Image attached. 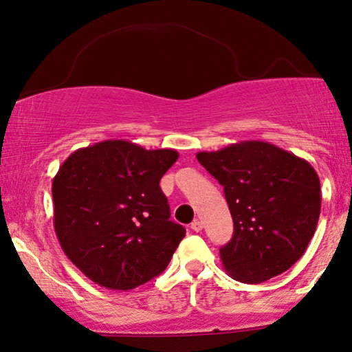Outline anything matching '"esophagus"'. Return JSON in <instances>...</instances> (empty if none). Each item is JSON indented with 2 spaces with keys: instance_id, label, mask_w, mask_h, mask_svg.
<instances>
[{
  "instance_id": "esophagus-1",
  "label": "esophagus",
  "mask_w": 352,
  "mask_h": 352,
  "mask_svg": "<svg viewBox=\"0 0 352 352\" xmlns=\"http://www.w3.org/2000/svg\"><path fill=\"white\" fill-rule=\"evenodd\" d=\"M191 230L196 231V232H199V231L202 230V221H199V220L192 221V223H191Z\"/></svg>"
}]
</instances>
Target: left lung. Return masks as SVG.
<instances>
[{
	"instance_id": "1",
	"label": "left lung",
	"mask_w": 352,
	"mask_h": 352,
	"mask_svg": "<svg viewBox=\"0 0 352 352\" xmlns=\"http://www.w3.org/2000/svg\"><path fill=\"white\" fill-rule=\"evenodd\" d=\"M197 161L223 186L234 232L220 249L226 273L260 284L284 273L305 254L320 214V182L308 161L247 140Z\"/></svg>"
}]
</instances>
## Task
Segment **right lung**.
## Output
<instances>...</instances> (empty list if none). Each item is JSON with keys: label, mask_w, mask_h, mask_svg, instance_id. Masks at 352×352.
I'll use <instances>...</instances> for the list:
<instances>
[{"label": "right lung", "mask_w": 352, "mask_h": 352, "mask_svg": "<svg viewBox=\"0 0 352 352\" xmlns=\"http://www.w3.org/2000/svg\"><path fill=\"white\" fill-rule=\"evenodd\" d=\"M175 150L105 140L67 157L52 182L54 228L81 273L110 290H132L167 268L185 228L170 219L160 182Z\"/></svg>", "instance_id": "1"}]
</instances>
